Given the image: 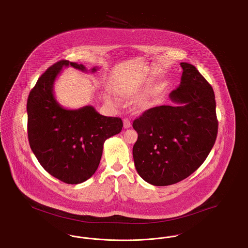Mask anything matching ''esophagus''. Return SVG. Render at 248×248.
Instances as JSON below:
<instances>
[{"mask_svg":"<svg viewBox=\"0 0 248 248\" xmlns=\"http://www.w3.org/2000/svg\"><path fill=\"white\" fill-rule=\"evenodd\" d=\"M131 126V122H130V120L127 119V118H124V128H129Z\"/></svg>","mask_w":248,"mask_h":248,"instance_id":"esophagus-1","label":"esophagus"}]
</instances>
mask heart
Returning <instances> with one entry per match:
<instances>
[{"instance_id":"b5f03b06","label":"heart","mask_w":248,"mask_h":248,"mask_svg":"<svg viewBox=\"0 0 248 248\" xmlns=\"http://www.w3.org/2000/svg\"><path fill=\"white\" fill-rule=\"evenodd\" d=\"M114 103H115V104H118L119 102H118V100H116V99H115V100H114Z\"/></svg>"}]
</instances>
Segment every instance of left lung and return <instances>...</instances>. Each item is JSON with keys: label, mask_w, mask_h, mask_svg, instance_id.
Wrapping results in <instances>:
<instances>
[{"label": "left lung", "mask_w": 248, "mask_h": 248, "mask_svg": "<svg viewBox=\"0 0 248 248\" xmlns=\"http://www.w3.org/2000/svg\"><path fill=\"white\" fill-rule=\"evenodd\" d=\"M180 64L181 83L169 95L174 105L151 108L133 123L139 134L135 166L141 178L156 186L176 184L197 170L218 133L213 89L194 65Z\"/></svg>", "instance_id": "1"}]
</instances>
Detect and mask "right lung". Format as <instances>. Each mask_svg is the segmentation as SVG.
<instances>
[{"label": "right lung", "mask_w": 248, "mask_h": 248, "mask_svg": "<svg viewBox=\"0 0 248 248\" xmlns=\"http://www.w3.org/2000/svg\"><path fill=\"white\" fill-rule=\"evenodd\" d=\"M68 66L88 72L83 64L62 60L48 68L30 91L28 135L30 148L44 170L63 183L77 185L95 173L105 140L119 134L123 122L99 114L90 105L77 109L60 105L54 97V82Z\"/></svg>", "instance_id": "obj_1"}]
</instances>
